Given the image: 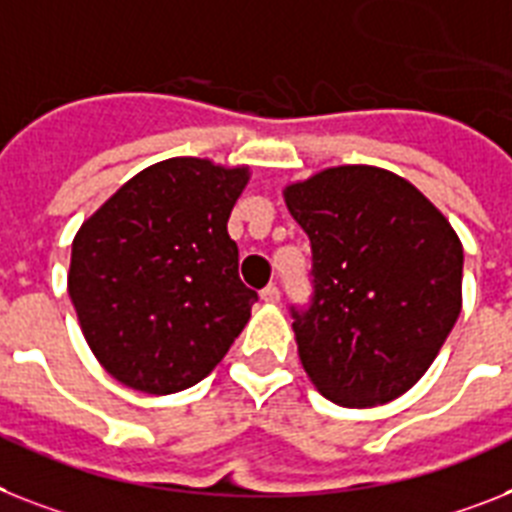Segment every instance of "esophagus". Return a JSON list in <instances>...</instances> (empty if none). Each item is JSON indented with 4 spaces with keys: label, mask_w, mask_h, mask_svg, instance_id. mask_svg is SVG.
<instances>
[{
    "label": "esophagus",
    "mask_w": 512,
    "mask_h": 512,
    "mask_svg": "<svg viewBox=\"0 0 512 512\" xmlns=\"http://www.w3.org/2000/svg\"><path fill=\"white\" fill-rule=\"evenodd\" d=\"M261 301H264V303H277V301H280V287H277V285H266L264 290H261Z\"/></svg>",
    "instance_id": "34e87169"
}]
</instances>
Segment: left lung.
I'll return each instance as SVG.
<instances>
[{"label":"left lung","mask_w":512,"mask_h":512,"mask_svg":"<svg viewBox=\"0 0 512 512\" xmlns=\"http://www.w3.org/2000/svg\"><path fill=\"white\" fill-rule=\"evenodd\" d=\"M285 204L311 240V298L290 306L303 369L337 405L390 403L458 322V235L421 190L366 164L287 185Z\"/></svg>","instance_id":"8db88e82"}]
</instances>
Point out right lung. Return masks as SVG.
I'll return each instance as SVG.
<instances>
[{
  "instance_id": "obj_1",
  "label": "right lung",
  "mask_w": 512,
  "mask_h": 512,
  "mask_svg": "<svg viewBox=\"0 0 512 512\" xmlns=\"http://www.w3.org/2000/svg\"><path fill=\"white\" fill-rule=\"evenodd\" d=\"M246 167L177 156L138 172L73 240L67 290L117 382L170 395L211 374L251 319L227 219Z\"/></svg>"
}]
</instances>
